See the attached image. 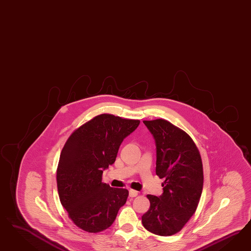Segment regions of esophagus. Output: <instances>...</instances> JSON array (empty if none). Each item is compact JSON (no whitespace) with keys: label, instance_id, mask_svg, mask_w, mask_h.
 Returning a JSON list of instances; mask_svg holds the SVG:
<instances>
[{"label":"esophagus","instance_id":"obj_1","mask_svg":"<svg viewBox=\"0 0 251 251\" xmlns=\"http://www.w3.org/2000/svg\"><path fill=\"white\" fill-rule=\"evenodd\" d=\"M129 197L134 198L136 197L137 195L139 194V192L135 190H129Z\"/></svg>","mask_w":251,"mask_h":251}]
</instances>
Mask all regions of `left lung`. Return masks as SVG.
<instances>
[{
  "label": "left lung",
  "instance_id": "left-lung-1",
  "mask_svg": "<svg viewBox=\"0 0 251 251\" xmlns=\"http://www.w3.org/2000/svg\"><path fill=\"white\" fill-rule=\"evenodd\" d=\"M144 123L155 141V173L165 181L161 196L147 195L150 208L142 223L152 234L172 236L197 209L203 187L202 162L195 143L182 129L162 119Z\"/></svg>",
  "mask_w": 251,
  "mask_h": 251
}]
</instances>
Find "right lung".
Returning <instances> with one entry per match:
<instances>
[{
    "mask_svg": "<svg viewBox=\"0 0 251 251\" xmlns=\"http://www.w3.org/2000/svg\"><path fill=\"white\" fill-rule=\"evenodd\" d=\"M139 124L138 120L101 114L69 137L59 160L57 187L61 205L78 227L89 233L104 231L126 203L129 191L102 182V174Z\"/></svg>",
    "mask_w": 251,
    "mask_h": 251,
    "instance_id": "1",
    "label": "right lung"
}]
</instances>
